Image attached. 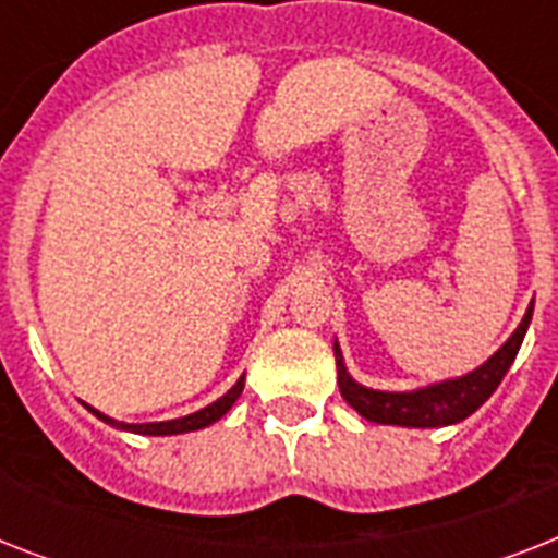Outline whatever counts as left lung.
Masks as SVG:
<instances>
[{"label": "left lung", "instance_id": "8db88e82", "mask_svg": "<svg viewBox=\"0 0 558 558\" xmlns=\"http://www.w3.org/2000/svg\"><path fill=\"white\" fill-rule=\"evenodd\" d=\"M530 318H533V304L527 306V313L521 318L519 330L512 332L510 339L504 341V348L489 356L481 367H475L466 376L458 379L437 381L428 388L405 390V393H393V390H373L359 385L344 367L339 344H332L336 350V367H339V388L341 397L350 408H356L359 414L379 425H405V428H440V425H451L466 420L469 414H475L477 408L484 405L486 399L493 397L495 388L501 385L510 365L519 356V348L524 336H527Z\"/></svg>", "mask_w": 558, "mask_h": 558}]
</instances>
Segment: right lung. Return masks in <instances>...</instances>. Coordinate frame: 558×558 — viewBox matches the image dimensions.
<instances>
[{"label": "right lung", "instance_id": "add662e5", "mask_svg": "<svg viewBox=\"0 0 558 558\" xmlns=\"http://www.w3.org/2000/svg\"><path fill=\"white\" fill-rule=\"evenodd\" d=\"M243 385H245V376H240L236 379V385L231 390H228L226 397H219L217 402H210V405H205L202 411H193V414L187 416H179V420H165V423H116L112 416L100 414V411H95V408H89L92 414L98 416V420H104V423L116 425V428H124V432H133V434H150V437H168V434H185V432H199V428H205V425L217 423L219 416H226L228 411H231V405L236 402V397L243 393Z\"/></svg>", "mask_w": 558, "mask_h": 558}]
</instances>
